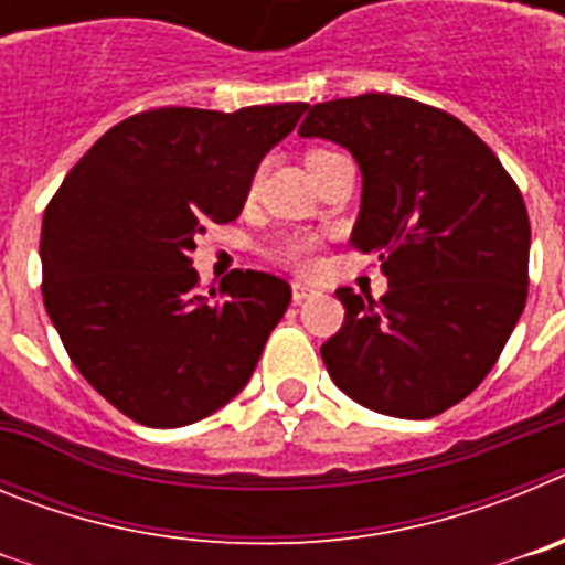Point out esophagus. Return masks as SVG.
<instances>
[{"instance_id": "esophagus-1", "label": "esophagus", "mask_w": 565, "mask_h": 565, "mask_svg": "<svg viewBox=\"0 0 565 565\" xmlns=\"http://www.w3.org/2000/svg\"><path fill=\"white\" fill-rule=\"evenodd\" d=\"M291 297L294 302H306V299L317 297V288L306 286V282H291Z\"/></svg>"}]
</instances>
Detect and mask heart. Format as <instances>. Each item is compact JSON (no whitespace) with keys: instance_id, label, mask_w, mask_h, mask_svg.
I'll return each instance as SVG.
<instances>
[{"instance_id":"obj_1","label":"heart","mask_w":565,"mask_h":565,"mask_svg":"<svg viewBox=\"0 0 565 565\" xmlns=\"http://www.w3.org/2000/svg\"><path fill=\"white\" fill-rule=\"evenodd\" d=\"M313 248H317L313 237H306V234H288V237L274 243L271 254L279 263H286V266L291 268H308L313 259Z\"/></svg>"}]
</instances>
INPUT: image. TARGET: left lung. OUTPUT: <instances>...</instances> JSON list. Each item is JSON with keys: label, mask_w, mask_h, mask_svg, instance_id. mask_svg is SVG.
<instances>
[{"label": "left lung", "mask_w": 565, "mask_h": 565, "mask_svg": "<svg viewBox=\"0 0 565 565\" xmlns=\"http://www.w3.org/2000/svg\"><path fill=\"white\" fill-rule=\"evenodd\" d=\"M299 135L356 158L362 212L351 243L376 254L387 277L379 302L339 288L344 326L322 344V362L362 407L438 416L483 382L526 306L521 189L467 124L413 98L313 104Z\"/></svg>", "instance_id": "obj_1"}]
</instances>
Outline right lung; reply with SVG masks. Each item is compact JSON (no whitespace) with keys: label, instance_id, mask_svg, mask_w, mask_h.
Instances as JSON below:
<instances>
[{"label":"right lung","instance_id":"right-lung-1","mask_svg":"<svg viewBox=\"0 0 565 565\" xmlns=\"http://www.w3.org/2000/svg\"><path fill=\"white\" fill-rule=\"evenodd\" d=\"M306 109L138 113L87 149L44 209V308L78 373L132 422H201L252 379L291 286L237 268L201 294L189 254L209 223L237 217L259 161Z\"/></svg>","mask_w":565,"mask_h":565}]
</instances>
